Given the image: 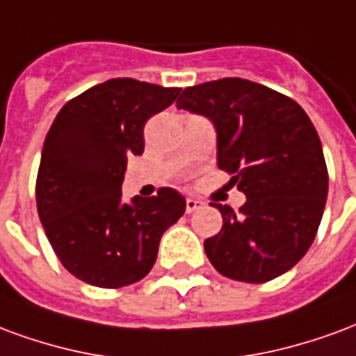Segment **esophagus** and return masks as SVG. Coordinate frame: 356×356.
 Listing matches in <instances>:
<instances>
[{"instance_id":"esophagus-1","label":"esophagus","mask_w":356,"mask_h":356,"mask_svg":"<svg viewBox=\"0 0 356 356\" xmlns=\"http://www.w3.org/2000/svg\"><path fill=\"white\" fill-rule=\"evenodd\" d=\"M203 204H204L203 201L193 199V197H188V199H186V212H188V214H191V212H195L197 209H201Z\"/></svg>"}]
</instances>
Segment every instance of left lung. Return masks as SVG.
Listing matches in <instances>:
<instances>
[{
    "label": "left lung",
    "mask_w": 356,
    "mask_h": 356,
    "mask_svg": "<svg viewBox=\"0 0 356 356\" xmlns=\"http://www.w3.org/2000/svg\"><path fill=\"white\" fill-rule=\"evenodd\" d=\"M178 110L212 121L218 167L246 195L238 214L214 203L224 225L204 241L218 273L267 282L309 250L328 195L323 146L307 113L260 83L224 77L181 90Z\"/></svg>",
    "instance_id": "8db88e82"
}]
</instances>
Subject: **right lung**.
<instances>
[{"label":"right lung","instance_id":"obj_1","mask_svg":"<svg viewBox=\"0 0 356 356\" xmlns=\"http://www.w3.org/2000/svg\"><path fill=\"white\" fill-rule=\"evenodd\" d=\"M181 89L108 79L72 98L51 124L35 184L38 214L62 266L100 288L138 282L186 210L172 188L123 203L127 159L144 153V124Z\"/></svg>","mask_w":356,"mask_h":356}]
</instances>
